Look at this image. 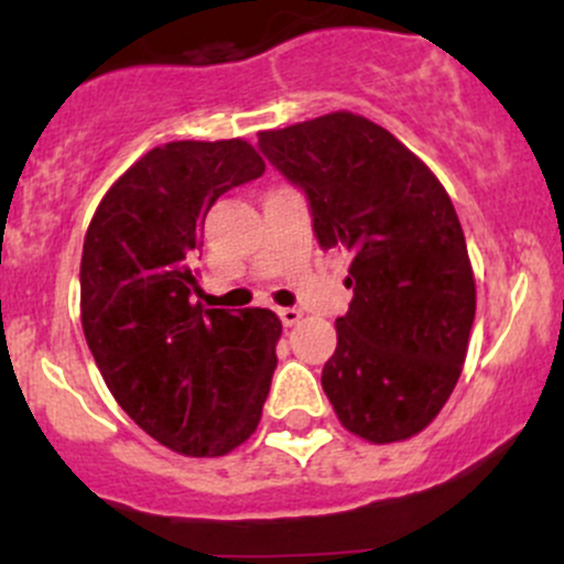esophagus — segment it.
Masks as SVG:
<instances>
[{"label":"esophagus","instance_id":"1","mask_svg":"<svg viewBox=\"0 0 564 564\" xmlns=\"http://www.w3.org/2000/svg\"><path fill=\"white\" fill-rule=\"evenodd\" d=\"M278 316H281L283 327H294V324H297L300 318H303V314H300L297 308H278Z\"/></svg>","mask_w":564,"mask_h":564}]
</instances>
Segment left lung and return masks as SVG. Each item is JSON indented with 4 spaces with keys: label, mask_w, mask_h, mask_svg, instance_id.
I'll return each mask as SVG.
<instances>
[{
    "label": "left lung",
    "mask_w": 564,
    "mask_h": 564,
    "mask_svg": "<svg viewBox=\"0 0 564 564\" xmlns=\"http://www.w3.org/2000/svg\"><path fill=\"white\" fill-rule=\"evenodd\" d=\"M259 150L308 196L324 250L351 256L322 388L373 445L420 434L456 388L475 322V272L451 196L390 130L333 111L261 130Z\"/></svg>",
    "instance_id": "obj_1"
}]
</instances>
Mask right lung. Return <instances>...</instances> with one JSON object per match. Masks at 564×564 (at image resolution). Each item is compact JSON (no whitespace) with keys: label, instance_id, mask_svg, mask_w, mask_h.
<instances>
[{"label":"right lung","instance_id":"obj_1","mask_svg":"<svg viewBox=\"0 0 564 564\" xmlns=\"http://www.w3.org/2000/svg\"><path fill=\"white\" fill-rule=\"evenodd\" d=\"M264 174L242 139L172 141L133 163L84 237L82 327L119 406L169 451L226 456L256 431L278 366L281 318L204 308L193 259L204 218Z\"/></svg>","mask_w":564,"mask_h":564}]
</instances>
